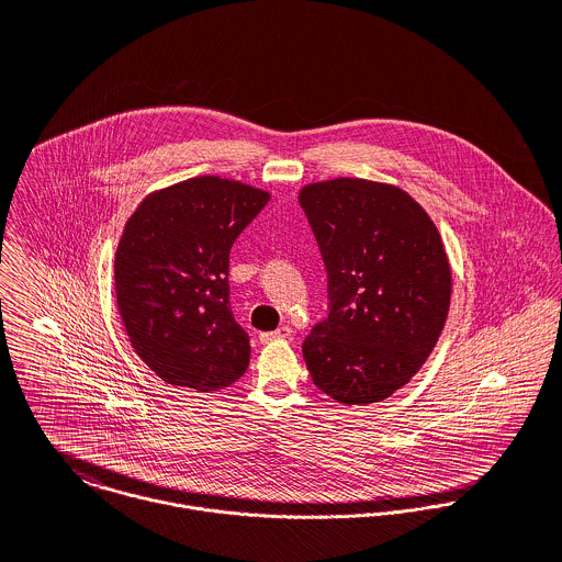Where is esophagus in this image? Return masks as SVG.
I'll list each match as a JSON object with an SVG mask.
<instances>
[{
	"instance_id": "esophagus-1",
	"label": "esophagus",
	"mask_w": 562,
	"mask_h": 562,
	"mask_svg": "<svg viewBox=\"0 0 562 562\" xmlns=\"http://www.w3.org/2000/svg\"><path fill=\"white\" fill-rule=\"evenodd\" d=\"M292 337V328L290 326H279L277 330H270V333H261L259 339L266 344V341H274V339H290Z\"/></svg>"
}]
</instances>
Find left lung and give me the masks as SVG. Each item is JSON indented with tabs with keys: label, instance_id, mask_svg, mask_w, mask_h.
Segmentation results:
<instances>
[{
	"label": "left lung",
	"instance_id": "8db88e82",
	"mask_svg": "<svg viewBox=\"0 0 562 562\" xmlns=\"http://www.w3.org/2000/svg\"><path fill=\"white\" fill-rule=\"evenodd\" d=\"M299 201L328 274V318L303 357L314 385L341 404L385 401L437 346L452 270L426 210L398 186L337 177Z\"/></svg>",
	"mask_w": 562,
	"mask_h": 562
}]
</instances>
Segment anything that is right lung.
<instances>
[{
  "mask_svg": "<svg viewBox=\"0 0 562 562\" xmlns=\"http://www.w3.org/2000/svg\"><path fill=\"white\" fill-rule=\"evenodd\" d=\"M270 192L216 175L151 192L114 257L119 314L164 383L212 394L248 368V335L229 307V250Z\"/></svg>",
  "mask_w": 562,
  "mask_h": 562,
  "instance_id": "1",
  "label": "right lung"
}]
</instances>
